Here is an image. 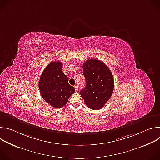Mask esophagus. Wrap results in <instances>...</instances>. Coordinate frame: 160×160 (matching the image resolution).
<instances>
[{
	"instance_id": "esophagus-1",
	"label": "esophagus",
	"mask_w": 160,
	"mask_h": 160,
	"mask_svg": "<svg viewBox=\"0 0 160 160\" xmlns=\"http://www.w3.org/2000/svg\"><path fill=\"white\" fill-rule=\"evenodd\" d=\"M74 87H75V90H76V91H77V90H78V85H75L74 86Z\"/></svg>"
}]
</instances>
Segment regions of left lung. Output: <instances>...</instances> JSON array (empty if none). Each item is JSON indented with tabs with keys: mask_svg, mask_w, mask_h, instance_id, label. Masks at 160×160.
Returning a JSON list of instances; mask_svg holds the SVG:
<instances>
[{
	"mask_svg": "<svg viewBox=\"0 0 160 160\" xmlns=\"http://www.w3.org/2000/svg\"><path fill=\"white\" fill-rule=\"evenodd\" d=\"M86 86L80 91L85 104L98 110L106 104L114 90V78L109 68L98 59H88L83 64Z\"/></svg>",
	"mask_w": 160,
	"mask_h": 160,
	"instance_id": "left-lung-1",
	"label": "left lung"
}]
</instances>
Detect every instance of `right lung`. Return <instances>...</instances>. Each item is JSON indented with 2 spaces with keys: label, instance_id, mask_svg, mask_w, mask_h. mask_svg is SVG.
I'll return each mask as SVG.
<instances>
[{
  "label": "right lung",
  "instance_id": "obj_1",
  "mask_svg": "<svg viewBox=\"0 0 160 160\" xmlns=\"http://www.w3.org/2000/svg\"><path fill=\"white\" fill-rule=\"evenodd\" d=\"M62 68L61 62H51L43 71L38 83L42 98L54 108L66 105L75 92V88L68 83V77L63 73Z\"/></svg>",
  "mask_w": 160,
  "mask_h": 160
}]
</instances>
